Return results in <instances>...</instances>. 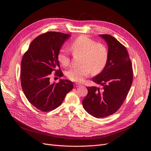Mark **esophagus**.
Instances as JSON below:
<instances>
[{"instance_id":"obj_1","label":"esophagus","mask_w":151,"mask_h":151,"mask_svg":"<svg viewBox=\"0 0 151 151\" xmlns=\"http://www.w3.org/2000/svg\"><path fill=\"white\" fill-rule=\"evenodd\" d=\"M80 86H81V85L80 84H79V83H75L74 84V87H80Z\"/></svg>"}]
</instances>
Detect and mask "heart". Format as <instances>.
I'll use <instances>...</instances> for the list:
<instances>
[{
  "mask_svg": "<svg viewBox=\"0 0 151 151\" xmlns=\"http://www.w3.org/2000/svg\"><path fill=\"white\" fill-rule=\"evenodd\" d=\"M70 49L75 54L82 55L80 61L81 66L72 68L66 73L68 78L73 82H82L91 72L94 74L101 72L108 59L109 54L106 47L86 36H80L72 41ZM57 60L64 67L69 65L70 56L65 48L59 50Z\"/></svg>",
  "mask_w": 151,
  "mask_h": 151,
  "instance_id": "heart-1",
  "label": "heart"
}]
</instances>
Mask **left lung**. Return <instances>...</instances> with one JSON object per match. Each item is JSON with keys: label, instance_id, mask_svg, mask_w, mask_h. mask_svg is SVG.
Listing matches in <instances>:
<instances>
[{"label": "left lung", "instance_id": "left-lung-1", "mask_svg": "<svg viewBox=\"0 0 151 151\" xmlns=\"http://www.w3.org/2000/svg\"><path fill=\"white\" fill-rule=\"evenodd\" d=\"M108 45V59L103 71L93 81L101 88L88 87L82 101L85 110L97 118L113 115L126 99L133 82V68L126 48L110 35H100Z\"/></svg>", "mask_w": 151, "mask_h": 151}]
</instances>
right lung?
I'll return each mask as SVG.
<instances>
[{"instance_id":"obj_1","label":"right lung","mask_w":151,"mask_h":151,"mask_svg":"<svg viewBox=\"0 0 151 151\" xmlns=\"http://www.w3.org/2000/svg\"><path fill=\"white\" fill-rule=\"evenodd\" d=\"M70 36L55 32L40 35L31 42L21 60L20 79L23 92L28 101L42 112L56 109L73 88L70 81L60 79L52 83L50 81L53 72L55 76H63L57 54Z\"/></svg>"}]
</instances>
